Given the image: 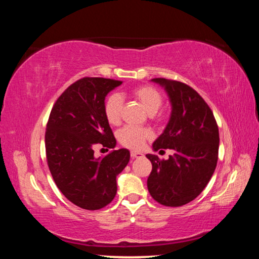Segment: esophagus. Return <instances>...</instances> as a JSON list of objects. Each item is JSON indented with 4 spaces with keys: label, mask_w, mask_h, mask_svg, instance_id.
<instances>
[{
    "label": "esophagus",
    "mask_w": 259,
    "mask_h": 259,
    "mask_svg": "<svg viewBox=\"0 0 259 259\" xmlns=\"http://www.w3.org/2000/svg\"><path fill=\"white\" fill-rule=\"evenodd\" d=\"M130 155H131V157H133V159H137V157H143V154H142V153H139V152H131Z\"/></svg>",
    "instance_id": "obj_1"
}]
</instances>
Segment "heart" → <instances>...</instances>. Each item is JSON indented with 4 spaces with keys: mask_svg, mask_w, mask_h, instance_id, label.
I'll use <instances>...</instances> for the list:
<instances>
[{
    "mask_svg": "<svg viewBox=\"0 0 259 259\" xmlns=\"http://www.w3.org/2000/svg\"><path fill=\"white\" fill-rule=\"evenodd\" d=\"M130 96L145 108V111L155 116L156 112L163 103V97L155 88L151 85H139L131 89ZM104 115L109 124L117 125L121 121L122 98L120 95L112 94L104 102ZM152 137L151 130L146 128H135V126H124L117 133V140L122 146L130 150H140L147 139Z\"/></svg>",
    "mask_w": 259,
    "mask_h": 259,
    "instance_id": "obj_1",
    "label": "heart"
}]
</instances>
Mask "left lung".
<instances>
[{"mask_svg":"<svg viewBox=\"0 0 259 259\" xmlns=\"http://www.w3.org/2000/svg\"><path fill=\"white\" fill-rule=\"evenodd\" d=\"M171 103V116L153 150H174L168 160L154 154L147 188L152 198L166 207H181L194 200L216 169L219 133L213 113L204 99L185 83L157 77Z\"/></svg>","mask_w":259,"mask_h":259,"instance_id":"8db88e82","label":"left lung"}]
</instances>
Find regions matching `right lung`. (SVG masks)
Wrapping results in <instances>:
<instances>
[{
	"label": "right lung",
	"instance_id": "add662e5",
	"mask_svg": "<svg viewBox=\"0 0 259 259\" xmlns=\"http://www.w3.org/2000/svg\"><path fill=\"white\" fill-rule=\"evenodd\" d=\"M122 81L83 77L56 100L46 130L47 162L60 192L77 207L98 210L116 194V176L130 160L125 148L95 157L96 146L114 148L116 140L104 115L109 91Z\"/></svg>",
	"mask_w": 259,
	"mask_h": 259
}]
</instances>
